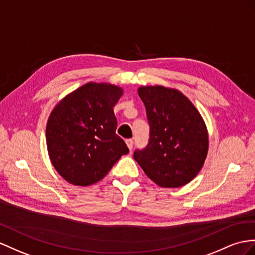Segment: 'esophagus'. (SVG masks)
Instances as JSON below:
<instances>
[{"label":"esophagus","instance_id":"34e87169","mask_svg":"<svg viewBox=\"0 0 255 255\" xmlns=\"http://www.w3.org/2000/svg\"><path fill=\"white\" fill-rule=\"evenodd\" d=\"M126 144H127V146H128V148L130 149V151H131V148H132V146H133V141H132V139H127V140H126Z\"/></svg>","mask_w":255,"mask_h":255}]
</instances>
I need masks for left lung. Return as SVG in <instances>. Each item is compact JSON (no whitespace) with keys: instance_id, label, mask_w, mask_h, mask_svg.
<instances>
[{"instance_id":"left-lung-1","label":"left lung","mask_w":255,"mask_h":255,"mask_svg":"<svg viewBox=\"0 0 255 255\" xmlns=\"http://www.w3.org/2000/svg\"><path fill=\"white\" fill-rule=\"evenodd\" d=\"M149 140L133 158L155 184L180 187L191 182L205 164L209 148L207 126L186 96L160 85L141 86Z\"/></svg>"}]
</instances>
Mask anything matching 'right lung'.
<instances>
[{
    "instance_id": "add662e5",
    "label": "right lung",
    "mask_w": 255,
    "mask_h": 255,
    "mask_svg": "<svg viewBox=\"0 0 255 255\" xmlns=\"http://www.w3.org/2000/svg\"><path fill=\"white\" fill-rule=\"evenodd\" d=\"M123 93L116 85L90 82L65 96L51 111L47 151L57 172L69 183H97L129 152L116 134L113 111Z\"/></svg>"
}]
</instances>
